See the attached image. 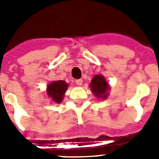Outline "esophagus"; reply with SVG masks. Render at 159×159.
<instances>
[{
	"label": "esophagus",
	"instance_id": "esophagus-1",
	"mask_svg": "<svg viewBox=\"0 0 159 159\" xmlns=\"http://www.w3.org/2000/svg\"><path fill=\"white\" fill-rule=\"evenodd\" d=\"M83 79H78L76 80V85H78V86H81L82 84H83Z\"/></svg>",
	"mask_w": 159,
	"mask_h": 159
}]
</instances>
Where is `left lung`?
<instances>
[{"label": "left lung", "instance_id": "1", "mask_svg": "<svg viewBox=\"0 0 159 159\" xmlns=\"http://www.w3.org/2000/svg\"><path fill=\"white\" fill-rule=\"evenodd\" d=\"M92 93L100 99H107L108 96V91L110 90L109 84L107 83V80L102 75H96L93 77L89 84Z\"/></svg>", "mask_w": 159, "mask_h": 159}]
</instances>
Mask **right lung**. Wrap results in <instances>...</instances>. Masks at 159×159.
Listing matches in <instances>:
<instances>
[{
  "label": "right lung",
  "instance_id": "right-lung-1",
  "mask_svg": "<svg viewBox=\"0 0 159 159\" xmlns=\"http://www.w3.org/2000/svg\"><path fill=\"white\" fill-rule=\"evenodd\" d=\"M67 88L68 84L65 81H54L49 83L48 86L47 87V93L52 101L59 104L63 100Z\"/></svg>",
  "mask_w": 159,
  "mask_h": 159
}]
</instances>
